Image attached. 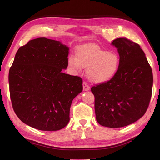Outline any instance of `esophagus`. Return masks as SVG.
Listing matches in <instances>:
<instances>
[{
	"mask_svg": "<svg viewBox=\"0 0 160 160\" xmlns=\"http://www.w3.org/2000/svg\"><path fill=\"white\" fill-rule=\"evenodd\" d=\"M83 91H89L90 89V87L88 85V83L86 82H83Z\"/></svg>",
	"mask_w": 160,
	"mask_h": 160,
	"instance_id": "esophagus-1",
	"label": "esophagus"
}]
</instances>
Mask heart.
Here are the masks:
<instances>
[{"label":"heart","instance_id":"heart-1","mask_svg":"<svg viewBox=\"0 0 160 160\" xmlns=\"http://www.w3.org/2000/svg\"><path fill=\"white\" fill-rule=\"evenodd\" d=\"M120 60L115 52H109L94 43L79 46L77 49V56L68 57L71 68L80 71L88 68L87 75L93 83H103L110 81L119 69Z\"/></svg>","mask_w":160,"mask_h":160}]
</instances>
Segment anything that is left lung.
Here are the masks:
<instances>
[{
	"mask_svg": "<svg viewBox=\"0 0 160 160\" xmlns=\"http://www.w3.org/2000/svg\"><path fill=\"white\" fill-rule=\"evenodd\" d=\"M111 45L117 48L120 63L110 81L91 88L95 96L96 119L110 128L126 126L146 112L152 97L153 74L144 52L137 43L118 38Z\"/></svg>",
	"mask_w": 160,
	"mask_h": 160,
	"instance_id": "8db88e82",
	"label": "left lung"
}]
</instances>
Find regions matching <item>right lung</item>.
<instances>
[{"instance_id":"right-lung-1","label":"right lung","mask_w":160,"mask_h":160,"mask_svg":"<svg viewBox=\"0 0 160 160\" xmlns=\"http://www.w3.org/2000/svg\"><path fill=\"white\" fill-rule=\"evenodd\" d=\"M69 47L37 38L17 52L8 75L13 109L29 126L57 131L69 122L71 103L83 91L79 77L62 72L68 66Z\"/></svg>"}]
</instances>
